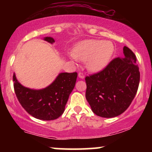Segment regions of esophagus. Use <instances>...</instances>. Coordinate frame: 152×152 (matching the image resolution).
I'll return each instance as SVG.
<instances>
[{
  "label": "esophagus",
  "mask_w": 152,
  "mask_h": 152,
  "mask_svg": "<svg viewBox=\"0 0 152 152\" xmlns=\"http://www.w3.org/2000/svg\"><path fill=\"white\" fill-rule=\"evenodd\" d=\"M78 76H79V78H83L85 77V75H84V74H83V73L79 72V73H78Z\"/></svg>",
  "instance_id": "34e87169"
}]
</instances>
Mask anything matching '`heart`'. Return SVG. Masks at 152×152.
Masks as SVG:
<instances>
[{"mask_svg":"<svg viewBox=\"0 0 152 152\" xmlns=\"http://www.w3.org/2000/svg\"><path fill=\"white\" fill-rule=\"evenodd\" d=\"M114 51L111 42L103 40H87L76 47L74 57L82 61H87V68L94 72L102 71L109 64Z\"/></svg>","mask_w":152,"mask_h":152,"instance_id":"b5f03b06","label":"heart"}]
</instances>
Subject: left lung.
Listing matches in <instances>:
<instances>
[{
  "mask_svg": "<svg viewBox=\"0 0 152 152\" xmlns=\"http://www.w3.org/2000/svg\"><path fill=\"white\" fill-rule=\"evenodd\" d=\"M124 58L113 59L103 70L85 78L86 98L97 116L112 118L128 109L137 94L140 72L135 54L123 48Z\"/></svg>",
  "mask_w": 152,
  "mask_h": 152,
  "instance_id": "left-lung-1",
  "label": "left lung"
}]
</instances>
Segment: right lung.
<instances>
[{"label": "right lung", "mask_w": 152, "mask_h": 152, "mask_svg": "<svg viewBox=\"0 0 152 152\" xmlns=\"http://www.w3.org/2000/svg\"><path fill=\"white\" fill-rule=\"evenodd\" d=\"M44 40L50 43L55 42L51 37ZM76 78V72L61 73L48 87L34 90L23 86L13 74V87L19 103L29 114L38 119L50 121L56 119L64 113Z\"/></svg>", "instance_id": "right-lung-1"}]
</instances>
